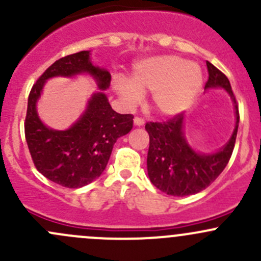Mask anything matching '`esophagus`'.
Returning <instances> with one entry per match:
<instances>
[{"label": "esophagus", "mask_w": 261, "mask_h": 261, "mask_svg": "<svg viewBox=\"0 0 261 261\" xmlns=\"http://www.w3.org/2000/svg\"><path fill=\"white\" fill-rule=\"evenodd\" d=\"M134 123H135L136 126H143L144 123H145V120L141 117H139V116H136V117L134 118Z\"/></svg>", "instance_id": "34e87169"}]
</instances>
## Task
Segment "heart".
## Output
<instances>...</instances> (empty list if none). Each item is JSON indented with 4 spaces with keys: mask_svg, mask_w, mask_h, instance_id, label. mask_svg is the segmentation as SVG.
<instances>
[{
    "mask_svg": "<svg viewBox=\"0 0 261 261\" xmlns=\"http://www.w3.org/2000/svg\"><path fill=\"white\" fill-rule=\"evenodd\" d=\"M131 81L117 77L114 87L130 106L139 103L143 92H151L155 110L173 116L186 110L198 94L203 83L202 70L197 63L178 55H160L136 63Z\"/></svg>",
    "mask_w": 261,
    "mask_h": 261,
    "instance_id": "1",
    "label": "heart"
}]
</instances>
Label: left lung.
<instances>
[{"instance_id": "left-lung-1", "label": "left lung", "mask_w": 261, "mask_h": 261, "mask_svg": "<svg viewBox=\"0 0 261 261\" xmlns=\"http://www.w3.org/2000/svg\"><path fill=\"white\" fill-rule=\"evenodd\" d=\"M208 81L206 88L222 87L232 98L236 109V126L227 145L211 155L198 154L187 144L183 135V114L164 122H146L150 145L147 174L151 183L170 196H191L206 189L223 172L230 162L238 135L239 106L230 81L220 69L207 62Z\"/></svg>"}]
</instances>
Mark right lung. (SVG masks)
I'll return each mask as SVG.
<instances>
[{
    "instance_id": "right-lung-1",
    "label": "right lung",
    "mask_w": 261,
    "mask_h": 261,
    "mask_svg": "<svg viewBox=\"0 0 261 261\" xmlns=\"http://www.w3.org/2000/svg\"><path fill=\"white\" fill-rule=\"evenodd\" d=\"M89 73L101 89L109 88L111 74L89 62V51L67 55L38 78L31 88L25 117V139L36 169L45 178L67 188H81L102 174L120 136L131 131L134 116L112 110L105 93L92 96L83 116L65 131L48 128L36 114L35 105L48 78Z\"/></svg>"
}]
</instances>
